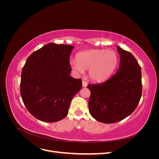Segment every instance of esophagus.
I'll use <instances>...</instances> for the list:
<instances>
[{
    "instance_id": "34e87169",
    "label": "esophagus",
    "mask_w": 159,
    "mask_h": 159,
    "mask_svg": "<svg viewBox=\"0 0 159 159\" xmlns=\"http://www.w3.org/2000/svg\"><path fill=\"white\" fill-rule=\"evenodd\" d=\"M87 85H88V83L86 82L85 81H84V80H83L82 81V86L84 88H85V87H87Z\"/></svg>"
}]
</instances>
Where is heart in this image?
I'll return each mask as SVG.
<instances>
[{"label":"heart","mask_w":159,"mask_h":159,"mask_svg":"<svg viewBox=\"0 0 159 159\" xmlns=\"http://www.w3.org/2000/svg\"><path fill=\"white\" fill-rule=\"evenodd\" d=\"M119 64V57L114 51L105 49L91 50L78 53L76 60L70 61L71 68L78 73L89 69V76L96 82H102L110 78Z\"/></svg>","instance_id":"heart-1"}]
</instances>
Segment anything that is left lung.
Returning <instances> with one entry per match:
<instances>
[{
  "instance_id": "8db88e82",
  "label": "left lung",
  "mask_w": 159,
  "mask_h": 159,
  "mask_svg": "<svg viewBox=\"0 0 159 159\" xmlns=\"http://www.w3.org/2000/svg\"><path fill=\"white\" fill-rule=\"evenodd\" d=\"M120 64L115 74L103 83L89 84V111L103 123L121 121L137 107L142 94L141 69L133 55L117 46Z\"/></svg>"
}]
</instances>
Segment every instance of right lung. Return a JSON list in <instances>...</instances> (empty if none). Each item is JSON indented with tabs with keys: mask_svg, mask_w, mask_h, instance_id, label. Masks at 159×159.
Returning a JSON list of instances; mask_svg holds the SVG:
<instances>
[{
	"mask_svg": "<svg viewBox=\"0 0 159 159\" xmlns=\"http://www.w3.org/2000/svg\"><path fill=\"white\" fill-rule=\"evenodd\" d=\"M74 46L49 43L28 57L21 74L20 95L26 109L44 122H57L68 113L71 101L82 88L70 75Z\"/></svg>",
	"mask_w": 159,
	"mask_h": 159,
	"instance_id": "obj_1",
	"label": "right lung"
}]
</instances>
